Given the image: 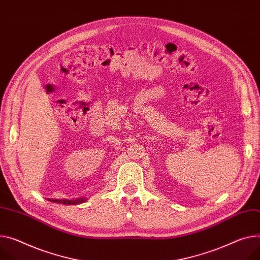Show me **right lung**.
Segmentation results:
<instances>
[{"label": "right lung", "mask_w": 260, "mask_h": 260, "mask_svg": "<svg viewBox=\"0 0 260 260\" xmlns=\"http://www.w3.org/2000/svg\"><path fill=\"white\" fill-rule=\"evenodd\" d=\"M49 201H52V202H54V203L64 204V205H77V204H81V203L85 202V199H83V198H81V199H76V200H68V199L57 200V199H52V200H49Z\"/></svg>", "instance_id": "add662e5"}]
</instances>
